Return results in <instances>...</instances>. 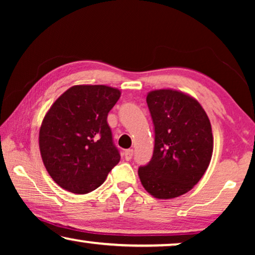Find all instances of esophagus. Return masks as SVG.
<instances>
[{"mask_svg": "<svg viewBox=\"0 0 255 255\" xmlns=\"http://www.w3.org/2000/svg\"><path fill=\"white\" fill-rule=\"evenodd\" d=\"M124 156L128 161V160H131L132 156H133V149H127V151L124 152Z\"/></svg>", "mask_w": 255, "mask_h": 255, "instance_id": "obj_1", "label": "esophagus"}]
</instances>
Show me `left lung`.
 <instances>
[{
  "label": "left lung",
  "instance_id": "left-lung-1",
  "mask_svg": "<svg viewBox=\"0 0 255 255\" xmlns=\"http://www.w3.org/2000/svg\"><path fill=\"white\" fill-rule=\"evenodd\" d=\"M146 102L154 125V151L151 161L139 167V179L155 198L179 197L193 189L210 163V121L194 97L177 90H152Z\"/></svg>",
  "mask_w": 255,
  "mask_h": 255
}]
</instances>
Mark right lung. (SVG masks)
Returning a JSON list of instances; mask_svg holds the SVG:
<instances>
[{
	"label": "right lung",
	"instance_id": "right-lung-1",
	"mask_svg": "<svg viewBox=\"0 0 255 255\" xmlns=\"http://www.w3.org/2000/svg\"><path fill=\"white\" fill-rule=\"evenodd\" d=\"M120 97L121 92L113 87L73 86L45 115L39 130L40 155L50 176L65 190H95L120 162L107 122Z\"/></svg>",
	"mask_w": 255,
	"mask_h": 255
}]
</instances>
